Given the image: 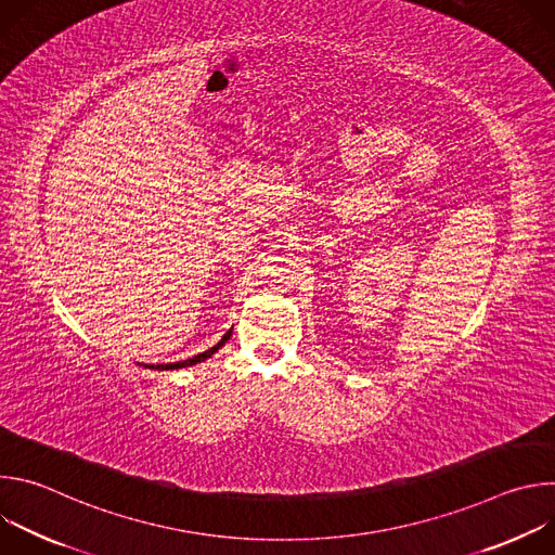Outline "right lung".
<instances>
[{
    "label": "right lung",
    "mask_w": 555,
    "mask_h": 555,
    "mask_svg": "<svg viewBox=\"0 0 555 555\" xmlns=\"http://www.w3.org/2000/svg\"><path fill=\"white\" fill-rule=\"evenodd\" d=\"M230 334H232V330L230 332H225L223 334V338L215 345V347H210L208 351H204V353H197V356H193V358H189V360H184V362H173V364H155V369H160V371H165V369H184V366H193V364H197V362H204L206 358H210L219 347H223L225 345V340L230 338ZM153 369V366H151Z\"/></svg>",
    "instance_id": "1"
}]
</instances>
